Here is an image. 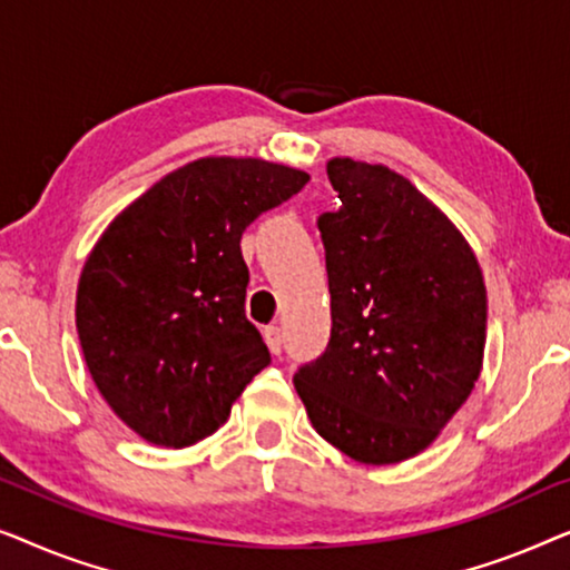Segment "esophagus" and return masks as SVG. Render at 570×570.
Listing matches in <instances>:
<instances>
[{"label": "esophagus", "instance_id": "1", "mask_svg": "<svg viewBox=\"0 0 570 570\" xmlns=\"http://www.w3.org/2000/svg\"><path fill=\"white\" fill-rule=\"evenodd\" d=\"M264 342H267L272 355L283 353V332H279V326H267V330H264Z\"/></svg>", "mask_w": 570, "mask_h": 570}]
</instances>
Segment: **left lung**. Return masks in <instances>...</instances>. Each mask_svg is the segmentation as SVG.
Wrapping results in <instances>:
<instances>
[{
    "mask_svg": "<svg viewBox=\"0 0 570 570\" xmlns=\"http://www.w3.org/2000/svg\"><path fill=\"white\" fill-rule=\"evenodd\" d=\"M337 213L318 217L332 337L295 392L324 441L361 464L417 456L472 394L488 293L454 223L386 166L332 158Z\"/></svg>",
    "mask_w": 570,
    "mask_h": 570,
    "instance_id": "1",
    "label": "left lung"
}]
</instances>
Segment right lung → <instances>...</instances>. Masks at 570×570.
<instances>
[{"label":"right lung","instance_id":"add662e5","mask_svg":"<svg viewBox=\"0 0 570 570\" xmlns=\"http://www.w3.org/2000/svg\"><path fill=\"white\" fill-rule=\"evenodd\" d=\"M308 181L262 158H199L114 217L77 285L75 322L98 392L155 446L213 435L269 365L246 318L240 236Z\"/></svg>","mask_w":570,"mask_h":570}]
</instances>
